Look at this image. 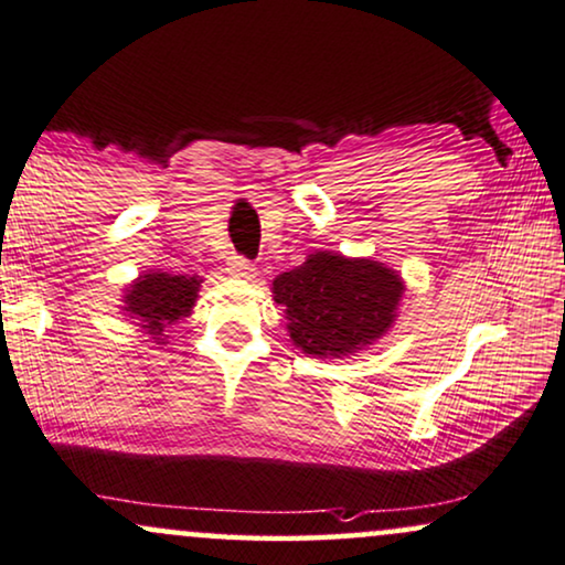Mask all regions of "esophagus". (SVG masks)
Masks as SVG:
<instances>
[{
	"label": "esophagus",
	"mask_w": 565,
	"mask_h": 565,
	"mask_svg": "<svg viewBox=\"0 0 565 565\" xmlns=\"http://www.w3.org/2000/svg\"><path fill=\"white\" fill-rule=\"evenodd\" d=\"M228 274H234V276H242V278H253L255 276V265L247 260V257H242V255H234L228 260Z\"/></svg>",
	"instance_id": "esophagus-1"
}]
</instances>
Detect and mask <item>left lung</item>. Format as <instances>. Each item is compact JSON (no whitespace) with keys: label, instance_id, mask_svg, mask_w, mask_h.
<instances>
[{"label":"left lung","instance_id":"8db88e82","mask_svg":"<svg viewBox=\"0 0 565 565\" xmlns=\"http://www.w3.org/2000/svg\"><path fill=\"white\" fill-rule=\"evenodd\" d=\"M403 281L373 260L316 253L274 281V300L289 318V337L308 355H350L394 321Z\"/></svg>","mask_w":565,"mask_h":565}]
</instances>
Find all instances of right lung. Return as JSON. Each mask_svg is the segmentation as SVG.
<instances>
[{"label":"right lung","instance_id":"add662e5","mask_svg":"<svg viewBox=\"0 0 565 565\" xmlns=\"http://www.w3.org/2000/svg\"><path fill=\"white\" fill-rule=\"evenodd\" d=\"M196 289H200V281L194 276L147 274L128 287L126 310L139 318L152 339H160L168 326L192 310Z\"/></svg>","mask_w":565,"mask_h":565}]
</instances>
